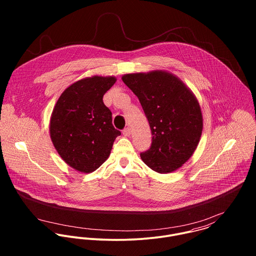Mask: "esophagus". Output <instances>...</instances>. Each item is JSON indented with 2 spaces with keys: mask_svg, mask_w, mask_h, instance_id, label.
I'll return each mask as SVG.
<instances>
[{
  "mask_svg": "<svg viewBox=\"0 0 256 256\" xmlns=\"http://www.w3.org/2000/svg\"><path fill=\"white\" fill-rule=\"evenodd\" d=\"M123 135L125 136V137H129L130 135H131V131H130V129L127 127V128H125L124 130H123Z\"/></svg>",
  "mask_w": 256,
  "mask_h": 256,
  "instance_id": "esophagus-1",
  "label": "esophagus"
}]
</instances>
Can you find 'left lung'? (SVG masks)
<instances>
[{
	"mask_svg": "<svg viewBox=\"0 0 256 256\" xmlns=\"http://www.w3.org/2000/svg\"><path fill=\"white\" fill-rule=\"evenodd\" d=\"M124 84L137 96L152 131L150 148L141 152L158 174L182 166L194 154L203 130L198 100L182 80L168 71L126 74Z\"/></svg>",
	"mask_w": 256,
	"mask_h": 256,
	"instance_id": "1",
	"label": "left lung"
}]
</instances>
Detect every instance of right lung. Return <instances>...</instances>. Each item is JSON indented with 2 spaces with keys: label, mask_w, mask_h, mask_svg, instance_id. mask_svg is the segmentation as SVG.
Returning a JSON list of instances; mask_svg holds the SVG:
<instances>
[{
  "label": "right lung",
  "mask_w": 256,
  "mask_h": 256,
  "mask_svg": "<svg viewBox=\"0 0 256 256\" xmlns=\"http://www.w3.org/2000/svg\"><path fill=\"white\" fill-rule=\"evenodd\" d=\"M116 80L114 76L98 74L78 80L61 94L52 111L51 141L62 160L80 172L98 170L121 135L102 100Z\"/></svg>",
  "instance_id": "add662e5"
}]
</instances>
